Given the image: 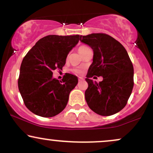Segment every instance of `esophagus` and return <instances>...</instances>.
<instances>
[{
  "instance_id": "1",
  "label": "esophagus",
  "mask_w": 153,
  "mask_h": 153,
  "mask_svg": "<svg viewBox=\"0 0 153 153\" xmlns=\"http://www.w3.org/2000/svg\"><path fill=\"white\" fill-rule=\"evenodd\" d=\"M78 80H79V81H81V80H84V78H82V77H79Z\"/></svg>"
}]
</instances>
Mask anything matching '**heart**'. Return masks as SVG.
I'll list each match as a JSON object with an SVG mask.
<instances>
[{"instance_id":"heart-1","label":"heart","mask_w":153,"mask_h":153,"mask_svg":"<svg viewBox=\"0 0 153 153\" xmlns=\"http://www.w3.org/2000/svg\"><path fill=\"white\" fill-rule=\"evenodd\" d=\"M87 47H86V46H80V47L78 48V52H79V53H80V52H81L82 50H84L85 48H87ZM74 71H75V73H78V74H80V73H82V71H80V70H75Z\"/></svg>"}]
</instances>
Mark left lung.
Segmentation results:
<instances>
[{
    "mask_svg": "<svg viewBox=\"0 0 153 153\" xmlns=\"http://www.w3.org/2000/svg\"><path fill=\"white\" fill-rule=\"evenodd\" d=\"M80 41L94 51L93 62L86 75L88 87L85 92L88 106L95 113L110 116L126 106L134 86V68L127 50L106 34L80 36ZM102 76L99 84L91 77Z\"/></svg>",
    "mask_w": 153,
    "mask_h": 153,
    "instance_id": "1",
    "label": "left lung"
}]
</instances>
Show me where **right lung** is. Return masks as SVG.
<instances>
[{"label":"right lung","mask_w":153,"mask_h":153,"mask_svg":"<svg viewBox=\"0 0 153 153\" xmlns=\"http://www.w3.org/2000/svg\"><path fill=\"white\" fill-rule=\"evenodd\" d=\"M79 39L80 35H48L40 39L23 59L19 90L25 106L34 114L52 117L65 108L78 78L66 73L58 80L52 77V71L62 70L67 56Z\"/></svg>","instance_id":"1"}]
</instances>
